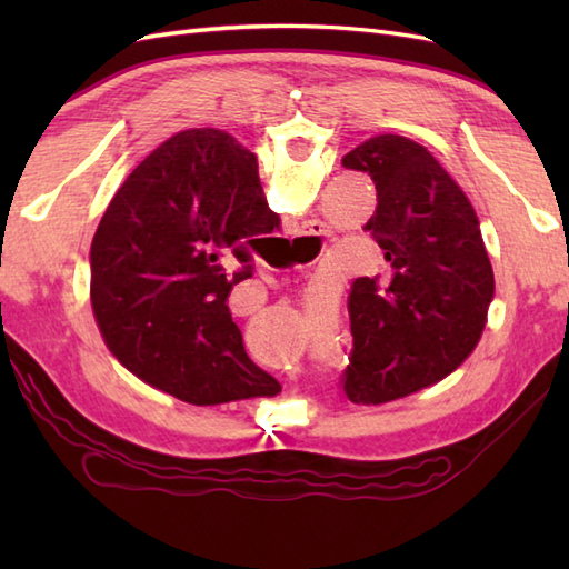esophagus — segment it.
Wrapping results in <instances>:
<instances>
[{
    "label": "esophagus",
    "mask_w": 569,
    "mask_h": 569,
    "mask_svg": "<svg viewBox=\"0 0 569 569\" xmlns=\"http://www.w3.org/2000/svg\"><path fill=\"white\" fill-rule=\"evenodd\" d=\"M316 229H318V224H316V222H312V224H308V232H306V234H318V232H316Z\"/></svg>",
    "instance_id": "1"
}]
</instances>
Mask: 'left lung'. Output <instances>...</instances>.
Wrapping results in <instances>:
<instances>
[{"label": "left lung", "mask_w": 569, "mask_h": 569, "mask_svg": "<svg viewBox=\"0 0 569 569\" xmlns=\"http://www.w3.org/2000/svg\"><path fill=\"white\" fill-rule=\"evenodd\" d=\"M342 166L377 186L365 229L389 263L352 283L342 389L352 403L379 406L438 383L469 357L485 332L493 271L475 208L426 147L379 134Z\"/></svg>", "instance_id": "1"}]
</instances>
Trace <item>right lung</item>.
<instances>
[{"label":"right lung","mask_w":569,"mask_h":569,"mask_svg":"<svg viewBox=\"0 0 569 569\" xmlns=\"http://www.w3.org/2000/svg\"><path fill=\"white\" fill-rule=\"evenodd\" d=\"M278 229L257 156L220 129L163 141L117 190L90 247V300L110 352L192 406L276 396L229 312L257 232ZM232 264V270L226 266Z\"/></svg>","instance_id":"1"}]
</instances>
